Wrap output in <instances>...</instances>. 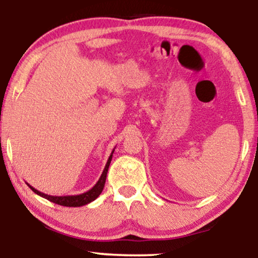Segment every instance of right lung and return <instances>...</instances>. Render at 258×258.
Returning <instances> with one entry per match:
<instances>
[{
    "mask_svg": "<svg viewBox=\"0 0 258 258\" xmlns=\"http://www.w3.org/2000/svg\"><path fill=\"white\" fill-rule=\"evenodd\" d=\"M115 149H112L110 156H109L108 161H107V164H105V167L103 169V172H102L100 179H98L96 184H95L93 188L90 190H88V191L83 192V194H80V195H67V196H51V195H47V194L44 192H41L38 191L37 189H35L34 186H31L30 184L29 188L33 190L35 194H37V195H40L41 197H43V199L50 201L52 203H56V204H59V206H63V207H82V206H86V204L93 202L97 199L98 196L101 195L102 190L104 188V184H105V178H107V172H108V169H109V165H110V162H111V158H112V154H114Z\"/></svg>",
    "mask_w": 258,
    "mask_h": 258,
    "instance_id": "1",
    "label": "right lung"
}]
</instances>
